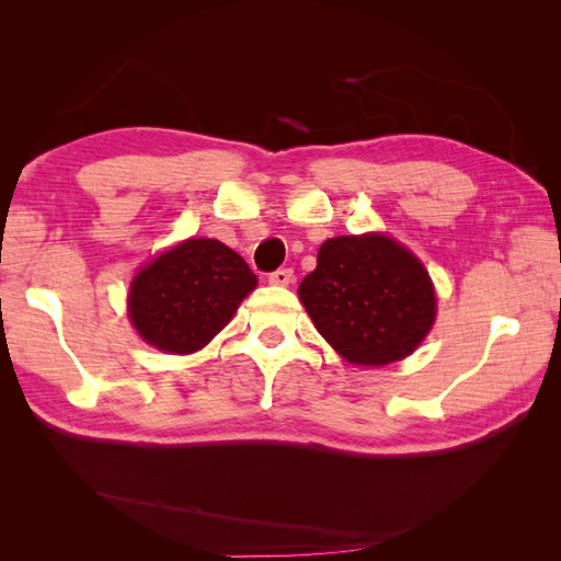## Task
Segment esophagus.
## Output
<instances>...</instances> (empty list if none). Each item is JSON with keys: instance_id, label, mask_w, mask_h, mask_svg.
<instances>
[{"instance_id": "34e87169", "label": "esophagus", "mask_w": 561, "mask_h": 561, "mask_svg": "<svg viewBox=\"0 0 561 561\" xmlns=\"http://www.w3.org/2000/svg\"><path fill=\"white\" fill-rule=\"evenodd\" d=\"M293 268H276L268 274L271 285H290L293 283Z\"/></svg>"}]
</instances>
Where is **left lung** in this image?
Wrapping results in <instances>:
<instances>
[{"mask_svg":"<svg viewBox=\"0 0 561 561\" xmlns=\"http://www.w3.org/2000/svg\"><path fill=\"white\" fill-rule=\"evenodd\" d=\"M299 299L348 363L379 367L410 355L435 320L428 271L388 236H339L320 245Z\"/></svg>","mask_w":561,"mask_h":561,"instance_id":"8db88e82","label":"left lung"}]
</instances>
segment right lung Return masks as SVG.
<instances>
[{
  "label": "right lung",
  "instance_id": "obj_1",
  "mask_svg": "<svg viewBox=\"0 0 561 561\" xmlns=\"http://www.w3.org/2000/svg\"><path fill=\"white\" fill-rule=\"evenodd\" d=\"M257 276L225 243L190 239L133 278L128 316L147 344L194 353L231 320Z\"/></svg>",
  "mask_w": 561,
  "mask_h": 561
}]
</instances>
